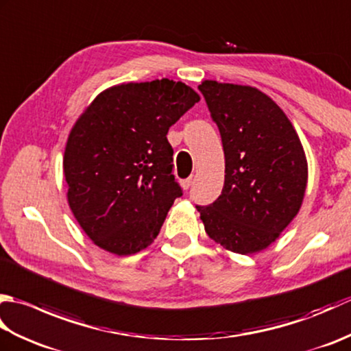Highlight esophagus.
<instances>
[{"label": "esophagus", "instance_id": "1", "mask_svg": "<svg viewBox=\"0 0 351 351\" xmlns=\"http://www.w3.org/2000/svg\"><path fill=\"white\" fill-rule=\"evenodd\" d=\"M191 182H193V178H187V180H184V181H181V185H182V189H184V190H189V189L191 187Z\"/></svg>", "mask_w": 351, "mask_h": 351}]
</instances>
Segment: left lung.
I'll list each match as a JSON object with an SVG mask.
<instances>
[{
	"mask_svg": "<svg viewBox=\"0 0 351 351\" xmlns=\"http://www.w3.org/2000/svg\"><path fill=\"white\" fill-rule=\"evenodd\" d=\"M225 151V185L196 205L208 237L249 255L268 247L299 213L308 182L300 138L271 98L250 86L206 80L199 86Z\"/></svg>",
	"mask_w": 351,
	"mask_h": 351,
	"instance_id": "1",
	"label": "left lung"
}]
</instances>
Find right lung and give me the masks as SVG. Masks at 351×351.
Wrapping results in <instances>:
<instances>
[{
  "mask_svg": "<svg viewBox=\"0 0 351 351\" xmlns=\"http://www.w3.org/2000/svg\"><path fill=\"white\" fill-rule=\"evenodd\" d=\"M199 99L167 78L119 84L96 96L73 125L63 156L68 202L101 249L126 256L154 243L182 196L167 132Z\"/></svg>",
  "mask_w": 351,
  "mask_h": 351,
  "instance_id": "right-lung-1",
  "label": "right lung"
}]
</instances>
